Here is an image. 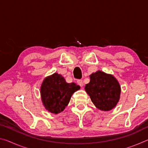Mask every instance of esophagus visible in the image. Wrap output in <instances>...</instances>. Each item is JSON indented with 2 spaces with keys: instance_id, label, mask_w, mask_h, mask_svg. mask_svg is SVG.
<instances>
[{
  "instance_id": "esophagus-1",
  "label": "esophagus",
  "mask_w": 148,
  "mask_h": 148,
  "mask_svg": "<svg viewBox=\"0 0 148 148\" xmlns=\"http://www.w3.org/2000/svg\"><path fill=\"white\" fill-rule=\"evenodd\" d=\"M77 84H78L80 87H83V86H84V83H83V81H82V79H79V80H77Z\"/></svg>"
}]
</instances>
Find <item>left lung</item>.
I'll return each mask as SVG.
<instances>
[{"label":"left lung","instance_id":"1","mask_svg":"<svg viewBox=\"0 0 148 148\" xmlns=\"http://www.w3.org/2000/svg\"><path fill=\"white\" fill-rule=\"evenodd\" d=\"M90 82L85 90L97 108L102 111H110L118 103L121 95V86L112 74L101 71L92 73Z\"/></svg>","mask_w":148,"mask_h":148}]
</instances>
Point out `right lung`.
I'll return each mask as SVG.
<instances>
[{
	"mask_svg": "<svg viewBox=\"0 0 148 148\" xmlns=\"http://www.w3.org/2000/svg\"><path fill=\"white\" fill-rule=\"evenodd\" d=\"M80 89L75 83L68 84L61 74L54 73L45 77L40 87L42 104L46 110L57 114L63 111L72 94Z\"/></svg>",
	"mask_w": 148,
	"mask_h": 148,
	"instance_id": "obj_1",
	"label": "right lung"
}]
</instances>
